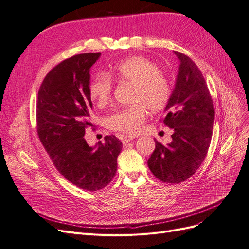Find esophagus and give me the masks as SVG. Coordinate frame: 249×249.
Segmentation results:
<instances>
[{
	"label": "esophagus",
	"mask_w": 249,
	"mask_h": 249,
	"mask_svg": "<svg viewBox=\"0 0 249 249\" xmlns=\"http://www.w3.org/2000/svg\"><path fill=\"white\" fill-rule=\"evenodd\" d=\"M120 139H122L124 144H126V143H129L130 141L134 140L135 137L134 136H122V137H120Z\"/></svg>",
	"instance_id": "34e87169"
}]
</instances>
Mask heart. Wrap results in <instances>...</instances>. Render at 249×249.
Wrapping results in <instances>:
<instances>
[{"mask_svg":"<svg viewBox=\"0 0 249 249\" xmlns=\"http://www.w3.org/2000/svg\"><path fill=\"white\" fill-rule=\"evenodd\" d=\"M110 76L118 83L133 85V106L118 110L107 119L114 131L137 133L146 118V109L158 112L166 106L171 94L168 80L159 73L158 66L142 57H131L113 66ZM89 95L97 106H105L111 99L112 82L106 73H99L89 84Z\"/></svg>","mask_w":249,"mask_h":249,"instance_id":"heart-1","label":"heart"}]
</instances>
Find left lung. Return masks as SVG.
I'll return each mask as SVG.
<instances>
[{"instance_id":"1","label":"left lung","mask_w":249,"mask_h":249,"mask_svg":"<svg viewBox=\"0 0 249 249\" xmlns=\"http://www.w3.org/2000/svg\"><path fill=\"white\" fill-rule=\"evenodd\" d=\"M178 71L163 123L173 130L167 145L156 142L147 165L163 183L179 184L194 175L205 160L212 138L215 110L205 78L192 60L173 52Z\"/></svg>"}]
</instances>
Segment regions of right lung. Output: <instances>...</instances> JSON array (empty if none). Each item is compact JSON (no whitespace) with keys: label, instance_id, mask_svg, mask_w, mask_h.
<instances>
[{"label":"right lung","instance_id":"1","mask_svg":"<svg viewBox=\"0 0 249 249\" xmlns=\"http://www.w3.org/2000/svg\"><path fill=\"white\" fill-rule=\"evenodd\" d=\"M101 53L72 56L44 78L36 106L37 133L53 164L69 182L87 191L106 187L117 170L123 143L106 136L95 146L84 138L92 110L90 69Z\"/></svg>","mask_w":249,"mask_h":249}]
</instances>
